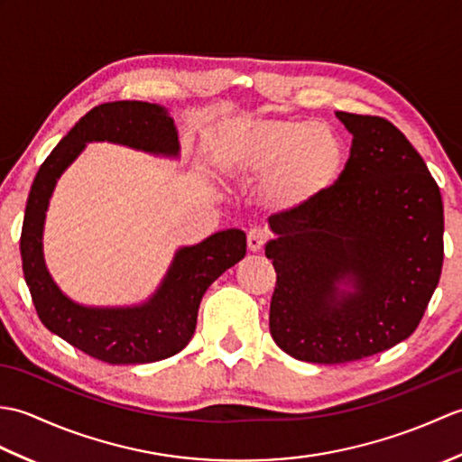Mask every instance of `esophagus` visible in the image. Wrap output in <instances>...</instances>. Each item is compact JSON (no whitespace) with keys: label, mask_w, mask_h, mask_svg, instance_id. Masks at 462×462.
Instances as JSON below:
<instances>
[{"label":"esophagus","mask_w":462,"mask_h":462,"mask_svg":"<svg viewBox=\"0 0 462 462\" xmlns=\"http://www.w3.org/2000/svg\"><path fill=\"white\" fill-rule=\"evenodd\" d=\"M268 240V232L263 228H254L248 232V250L250 252H260L263 248V244Z\"/></svg>","instance_id":"obj_1"}]
</instances>
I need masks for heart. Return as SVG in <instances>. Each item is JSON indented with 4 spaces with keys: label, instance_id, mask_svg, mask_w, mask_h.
I'll return each mask as SVG.
<instances>
[{
    "label": "heart",
    "instance_id": "b5f03b06",
    "mask_svg": "<svg viewBox=\"0 0 462 462\" xmlns=\"http://www.w3.org/2000/svg\"><path fill=\"white\" fill-rule=\"evenodd\" d=\"M343 144L328 125L256 119L234 125L220 149V166L234 179L263 174L260 196L276 214H300L339 179Z\"/></svg>",
    "mask_w": 462,
    "mask_h": 462
}]
</instances>
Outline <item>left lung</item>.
I'll return each mask as SVG.
<instances>
[{
  "label": "left lung",
  "mask_w": 462,
  "mask_h": 462,
  "mask_svg": "<svg viewBox=\"0 0 462 462\" xmlns=\"http://www.w3.org/2000/svg\"><path fill=\"white\" fill-rule=\"evenodd\" d=\"M349 161L321 200L270 216V333L288 356L347 363L407 339L443 268V200L425 161L381 116L336 113Z\"/></svg>",
  "instance_id": "left-lung-1"
}]
</instances>
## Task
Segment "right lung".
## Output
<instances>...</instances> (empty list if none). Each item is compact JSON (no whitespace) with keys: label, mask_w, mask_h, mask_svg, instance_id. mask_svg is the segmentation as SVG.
<instances>
[{"label":"right lung","mask_w":462,"mask_h":462,"mask_svg":"<svg viewBox=\"0 0 462 462\" xmlns=\"http://www.w3.org/2000/svg\"><path fill=\"white\" fill-rule=\"evenodd\" d=\"M89 143H113L161 159L180 161V141L171 111L156 103L116 101L95 106L47 156L29 192L22 260L27 288L43 326L111 365H141L172 357L194 336L204 291L246 256V234L216 232L174 252L169 270L149 298L133 306H85L57 286L43 254L49 202L63 172Z\"/></svg>","instance_id":"obj_1"}]
</instances>
